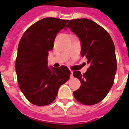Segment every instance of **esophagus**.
Returning <instances> with one entry per match:
<instances>
[{"mask_svg":"<svg viewBox=\"0 0 129 129\" xmlns=\"http://www.w3.org/2000/svg\"><path fill=\"white\" fill-rule=\"evenodd\" d=\"M70 78H73V71H71Z\"/></svg>","mask_w":129,"mask_h":129,"instance_id":"1","label":"esophagus"}]
</instances>
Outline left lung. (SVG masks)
<instances>
[{
	"label": "left lung",
	"mask_w": 129,
	"mask_h": 129,
	"mask_svg": "<svg viewBox=\"0 0 129 129\" xmlns=\"http://www.w3.org/2000/svg\"><path fill=\"white\" fill-rule=\"evenodd\" d=\"M66 27L79 37L81 55L90 64L84 74L73 73L81 82L74 96L81 104L94 105L106 97L114 83L117 68L114 43L103 27L90 19H73Z\"/></svg>",
	"instance_id": "left-lung-1"
}]
</instances>
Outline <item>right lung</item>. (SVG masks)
Returning <instances> with one entry per match:
<instances>
[{"label":"right lung","mask_w":129,"mask_h":129,"mask_svg":"<svg viewBox=\"0 0 129 129\" xmlns=\"http://www.w3.org/2000/svg\"><path fill=\"white\" fill-rule=\"evenodd\" d=\"M68 20L47 17L26 30L19 41L15 62L17 80L27 100L37 106H45L55 99L59 87L68 80L66 66L49 68L47 57L53 49L57 33Z\"/></svg>","instance_id":"add662e5"}]
</instances>
